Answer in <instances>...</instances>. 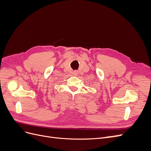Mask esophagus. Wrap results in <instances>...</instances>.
Returning a JSON list of instances; mask_svg holds the SVG:
<instances>
[{"instance_id":"obj_1","label":"esophagus","mask_w":151,"mask_h":151,"mask_svg":"<svg viewBox=\"0 0 151 151\" xmlns=\"http://www.w3.org/2000/svg\"><path fill=\"white\" fill-rule=\"evenodd\" d=\"M72 74L74 76H77L78 75V72H77V71H74L72 72Z\"/></svg>"}]
</instances>
